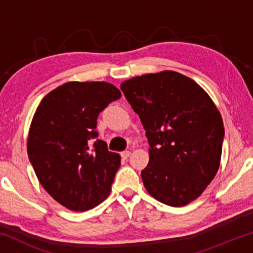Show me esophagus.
<instances>
[{
  "label": "esophagus",
  "instance_id": "esophagus-1",
  "mask_svg": "<svg viewBox=\"0 0 253 253\" xmlns=\"http://www.w3.org/2000/svg\"><path fill=\"white\" fill-rule=\"evenodd\" d=\"M129 155H130L129 151H124V152L121 153V156H122L123 160H127V158L129 157Z\"/></svg>",
  "mask_w": 253,
  "mask_h": 253
}]
</instances>
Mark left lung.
<instances>
[{
  "label": "left lung",
  "mask_w": 253,
  "mask_h": 253,
  "mask_svg": "<svg viewBox=\"0 0 253 253\" xmlns=\"http://www.w3.org/2000/svg\"><path fill=\"white\" fill-rule=\"evenodd\" d=\"M149 144L142 179L149 194L183 207L203 193L219 169L224 127L211 98L175 71L144 75L121 84Z\"/></svg>",
  "instance_id": "1"
}]
</instances>
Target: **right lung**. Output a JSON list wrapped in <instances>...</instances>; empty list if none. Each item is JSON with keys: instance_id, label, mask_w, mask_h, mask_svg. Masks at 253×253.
I'll list each match as a JSON object with an SVG mask.
<instances>
[{"instance_id": "right-lung-1", "label": "right lung", "mask_w": 253, "mask_h": 253, "mask_svg": "<svg viewBox=\"0 0 253 253\" xmlns=\"http://www.w3.org/2000/svg\"><path fill=\"white\" fill-rule=\"evenodd\" d=\"M121 97L108 83H67L49 92L34 114L30 163L44 190L72 211L95 208L109 194L121 156L97 138L96 126L98 115Z\"/></svg>"}]
</instances>
